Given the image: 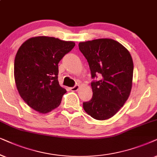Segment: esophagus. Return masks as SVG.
I'll return each instance as SVG.
<instances>
[{"label":"esophagus","instance_id":"esophagus-1","mask_svg":"<svg viewBox=\"0 0 157 157\" xmlns=\"http://www.w3.org/2000/svg\"><path fill=\"white\" fill-rule=\"evenodd\" d=\"M79 85H75V86H73V87H70V90L72 91H77V90L79 89Z\"/></svg>","mask_w":157,"mask_h":157}]
</instances>
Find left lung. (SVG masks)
Returning a JSON list of instances; mask_svg holds the SVG:
<instances>
[{
  "label": "left lung",
  "mask_w": 157,
  "mask_h": 157,
  "mask_svg": "<svg viewBox=\"0 0 157 157\" xmlns=\"http://www.w3.org/2000/svg\"><path fill=\"white\" fill-rule=\"evenodd\" d=\"M79 49L88 62L93 98L83 102L87 114L97 120L111 118L120 110L130 95L133 63L130 53L111 39H99L79 43Z\"/></svg>",
  "instance_id": "left-lung-1"
}]
</instances>
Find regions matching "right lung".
Returning <instances> with one entry per match:
<instances>
[{
    "label": "right lung",
    "mask_w": 157,
    "mask_h": 157,
    "mask_svg": "<svg viewBox=\"0 0 157 157\" xmlns=\"http://www.w3.org/2000/svg\"><path fill=\"white\" fill-rule=\"evenodd\" d=\"M73 41L54 37H33L18 49L14 60V77L21 97L41 113L60 105L66 90L58 81L60 60L74 48Z\"/></svg>",
    "instance_id": "1"
}]
</instances>
